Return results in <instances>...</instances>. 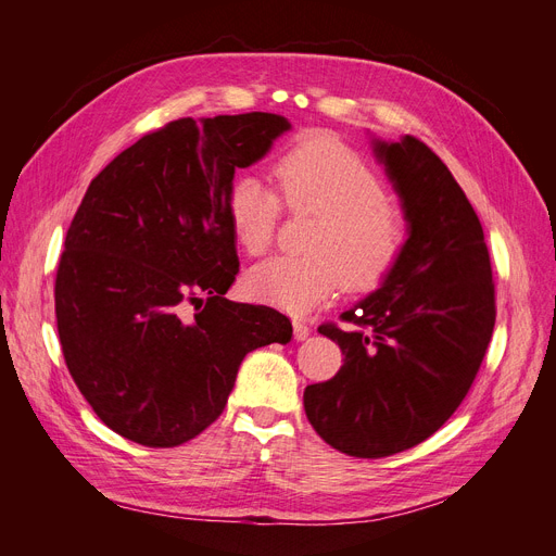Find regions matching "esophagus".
Returning <instances> with one entry per match:
<instances>
[{"label":"esophagus","mask_w":556,"mask_h":556,"mask_svg":"<svg viewBox=\"0 0 556 556\" xmlns=\"http://www.w3.org/2000/svg\"><path fill=\"white\" fill-rule=\"evenodd\" d=\"M292 327H294V339H296V341H306V339H308L311 329H308L306 323H301V319H294Z\"/></svg>","instance_id":"obj_1"}]
</instances>
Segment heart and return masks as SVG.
<instances>
[{"mask_svg":"<svg viewBox=\"0 0 556 556\" xmlns=\"http://www.w3.org/2000/svg\"><path fill=\"white\" fill-rule=\"evenodd\" d=\"M285 206L313 211L308 255H278L250 268L248 294L280 311L306 313L345 285L376 290L394 271L408 241L406 220L390 204L380 176L355 150L317 137L292 146L274 166ZM280 197L257 174H241L227 192V220L248 255L271 248Z\"/></svg>","mask_w":556,"mask_h":556,"instance_id":"b5f03b06","label":"heart"}]
</instances>
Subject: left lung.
Returning <instances> with one entry per match:
<instances>
[{"instance_id": "8db88e82", "label": "left lung", "mask_w": 556, "mask_h": 556, "mask_svg": "<svg viewBox=\"0 0 556 556\" xmlns=\"http://www.w3.org/2000/svg\"><path fill=\"white\" fill-rule=\"evenodd\" d=\"M401 199L408 241L394 271L317 331L345 355L341 371L308 384L304 408L319 439L378 459L439 431L476 380L496 306L482 225L441 157L415 137L374 139Z\"/></svg>"}]
</instances>
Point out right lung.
I'll use <instances>...</instances> for the list:
<instances>
[{
    "label": "right lung",
    "instance_id": "obj_1",
    "mask_svg": "<svg viewBox=\"0 0 556 556\" xmlns=\"http://www.w3.org/2000/svg\"><path fill=\"white\" fill-rule=\"evenodd\" d=\"M290 127L260 111L180 117L83 197L58 266V333L80 394L123 439L188 443L225 410L248 352L290 343L282 313L225 296L239 274L229 185Z\"/></svg>",
    "mask_w": 556,
    "mask_h": 556
}]
</instances>
